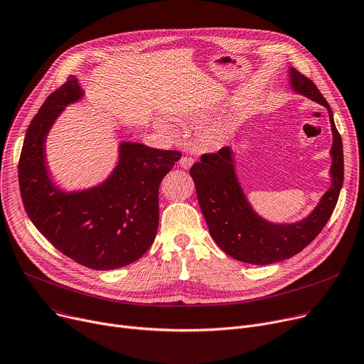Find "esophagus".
<instances>
[{"label":"esophagus","instance_id":"esophagus-1","mask_svg":"<svg viewBox=\"0 0 364 364\" xmlns=\"http://www.w3.org/2000/svg\"><path fill=\"white\" fill-rule=\"evenodd\" d=\"M193 164V159L189 157V156H183L181 160H179V166L183 167V169H189V167Z\"/></svg>","mask_w":364,"mask_h":364}]
</instances>
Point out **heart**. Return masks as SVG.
Listing matches in <instances>:
<instances>
[{"label": "heart", "instance_id": "b5f03b06", "mask_svg": "<svg viewBox=\"0 0 364 364\" xmlns=\"http://www.w3.org/2000/svg\"><path fill=\"white\" fill-rule=\"evenodd\" d=\"M159 128L163 129V131H166V132H171V134L175 132V128H173L171 124H167V122H160V124H159Z\"/></svg>", "mask_w": 364, "mask_h": 364}]
</instances>
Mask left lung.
<instances>
[{
    "label": "left lung",
    "instance_id": "8db88e82",
    "mask_svg": "<svg viewBox=\"0 0 364 364\" xmlns=\"http://www.w3.org/2000/svg\"><path fill=\"white\" fill-rule=\"evenodd\" d=\"M289 81L296 95L326 107L332 129L331 186L309 214L293 223H274L261 217L240 186L230 147L204 154L201 161L195 163L189 171L211 237L228 255L246 264L268 265L299 254L321 233L343 188V139L328 102L314 81L293 67L289 68Z\"/></svg>",
    "mask_w": 364,
    "mask_h": 364
}]
</instances>
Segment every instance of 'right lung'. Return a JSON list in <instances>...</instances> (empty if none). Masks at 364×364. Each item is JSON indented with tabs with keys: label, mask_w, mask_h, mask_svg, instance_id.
Returning a JSON list of instances; mask_svg holds the SVG:
<instances>
[{
	"label": "right lung",
	"mask_w": 364,
	"mask_h": 364,
	"mask_svg": "<svg viewBox=\"0 0 364 364\" xmlns=\"http://www.w3.org/2000/svg\"><path fill=\"white\" fill-rule=\"evenodd\" d=\"M85 97L70 75L43 102L24 135L18 185L27 215L64 255L92 269H115L141 258L159 228V186L182 157L179 151L122 141L109 176L90 188L67 191L53 182L46 138L67 106Z\"/></svg>",
	"instance_id": "add662e5"
}]
</instances>
